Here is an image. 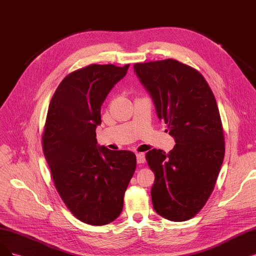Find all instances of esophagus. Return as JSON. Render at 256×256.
Returning a JSON list of instances; mask_svg holds the SVG:
<instances>
[{
	"label": "esophagus",
	"instance_id": "obj_1",
	"mask_svg": "<svg viewBox=\"0 0 256 256\" xmlns=\"http://www.w3.org/2000/svg\"><path fill=\"white\" fill-rule=\"evenodd\" d=\"M136 160H138V164H144L145 160H146L144 153H138V154H136Z\"/></svg>",
	"mask_w": 256,
	"mask_h": 256
}]
</instances>
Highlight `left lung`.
<instances>
[{"label":"left lung","mask_w":256,"mask_h":256,"mask_svg":"<svg viewBox=\"0 0 256 256\" xmlns=\"http://www.w3.org/2000/svg\"><path fill=\"white\" fill-rule=\"evenodd\" d=\"M134 68L176 142L168 153L160 149L146 153L156 176L153 208L169 220H188L205 206L224 160L216 100L205 78L176 60L136 63Z\"/></svg>","instance_id":"8db88e82"}]
</instances>
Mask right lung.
I'll list each match as a JSON object with an SVG mask.
<instances>
[{"instance_id":"right-lung-1","label":"right lung","mask_w":256,"mask_h":256,"mask_svg":"<svg viewBox=\"0 0 256 256\" xmlns=\"http://www.w3.org/2000/svg\"><path fill=\"white\" fill-rule=\"evenodd\" d=\"M129 66L92 64L74 71L48 107L42 146L54 187L70 212L92 226L120 216L136 168L134 152L98 146L96 138L100 107Z\"/></svg>"}]
</instances>
